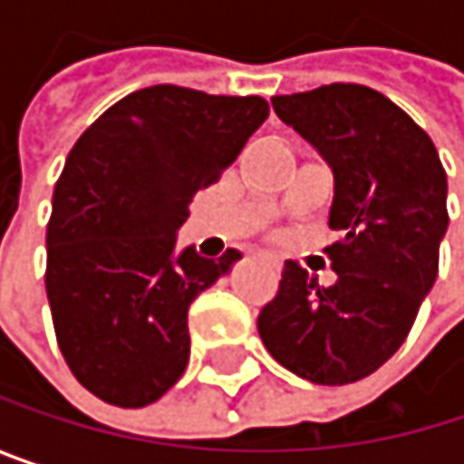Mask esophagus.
<instances>
[{
	"instance_id": "esophagus-1",
	"label": "esophagus",
	"mask_w": 464,
	"mask_h": 464,
	"mask_svg": "<svg viewBox=\"0 0 464 464\" xmlns=\"http://www.w3.org/2000/svg\"><path fill=\"white\" fill-rule=\"evenodd\" d=\"M266 263H268V266H274V257H266Z\"/></svg>"
}]
</instances>
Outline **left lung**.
<instances>
[{"mask_svg": "<svg viewBox=\"0 0 464 464\" xmlns=\"http://www.w3.org/2000/svg\"><path fill=\"white\" fill-rule=\"evenodd\" d=\"M274 112L333 171L327 246L335 285L285 263L257 333L268 354L312 384L371 376L406 341L438 276L449 228L446 171L432 140L384 93L333 82L274 96Z\"/></svg>", "mask_w": 464, "mask_h": 464, "instance_id": "left-lung-1", "label": "left lung"}]
</instances>
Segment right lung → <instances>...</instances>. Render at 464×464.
<instances>
[{
    "label": "right lung",
    "instance_id": "obj_1",
    "mask_svg": "<svg viewBox=\"0 0 464 464\" xmlns=\"http://www.w3.org/2000/svg\"><path fill=\"white\" fill-rule=\"evenodd\" d=\"M266 118L260 96L152 85L72 147L53 193L45 290L61 354L96 398L141 409L185 373L188 309L241 252L209 260L177 249V231Z\"/></svg>",
    "mask_w": 464,
    "mask_h": 464
}]
</instances>
